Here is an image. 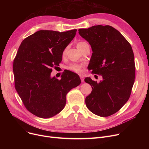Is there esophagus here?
Wrapping results in <instances>:
<instances>
[{
    "instance_id": "1",
    "label": "esophagus",
    "mask_w": 149,
    "mask_h": 149,
    "mask_svg": "<svg viewBox=\"0 0 149 149\" xmlns=\"http://www.w3.org/2000/svg\"><path fill=\"white\" fill-rule=\"evenodd\" d=\"M80 79H81V82H82V83H83V82H84V78H83L82 76H81V75L80 76Z\"/></svg>"
}]
</instances>
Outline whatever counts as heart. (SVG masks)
<instances>
[{
	"label": "heart",
	"instance_id": "obj_1",
	"mask_svg": "<svg viewBox=\"0 0 149 149\" xmlns=\"http://www.w3.org/2000/svg\"><path fill=\"white\" fill-rule=\"evenodd\" d=\"M88 46V44L85 42H79L77 44V46L78 49L80 51H82L86 46ZM67 53V48H66L62 52V57L65 58L66 56ZM84 66L83 64H80V63H70L68 67V69L71 70L72 72H76V73H81L82 68Z\"/></svg>",
	"mask_w": 149,
	"mask_h": 149
}]
</instances>
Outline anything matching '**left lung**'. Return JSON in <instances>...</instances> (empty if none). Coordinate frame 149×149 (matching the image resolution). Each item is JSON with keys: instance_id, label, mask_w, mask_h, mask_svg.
Masks as SVG:
<instances>
[{"instance_id": "8db88e82", "label": "left lung", "mask_w": 149, "mask_h": 149, "mask_svg": "<svg viewBox=\"0 0 149 149\" xmlns=\"http://www.w3.org/2000/svg\"><path fill=\"white\" fill-rule=\"evenodd\" d=\"M79 33L89 43L93 52L88 69L103 77L98 83L89 77L84 79L92 86L86 105L97 115L111 116L126 104L131 94L135 77L132 46L118 30L109 25L79 29Z\"/></svg>"}]
</instances>
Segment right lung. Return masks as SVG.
<instances>
[{
    "instance_id": "1",
    "label": "right lung",
    "mask_w": 149,
    "mask_h": 149,
    "mask_svg": "<svg viewBox=\"0 0 149 149\" xmlns=\"http://www.w3.org/2000/svg\"><path fill=\"white\" fill-rule=\"evenodd\" d=\"M76 32L40 30L19 46L13 67L15 88L27 110L38 117L48 118L61 112L67 93L81 83L79 76L69 70L60 80L51 77L52 68L61 63L63 51Z\"/></svg>"
}]
</instances>
